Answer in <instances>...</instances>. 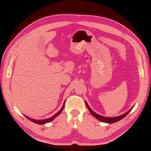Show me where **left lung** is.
Segmentation results:
<instances>
[{
    "label": "left lung",
    "instance_id": "8db88e82",
    "mask_svg": "<svg viewBox=\"0 0 151 151\" xmlns=\"http://www.w3.org/2000/svg\"><path fill=\"white\" fill-rule=\"evenodd\" d=\"M86 106L87 108H88V109H89V111H90V113L92 114V115H93L96 118H97V119L99 121H101L103 122H105V123H115V122H116L118 121H119L122 119H123V118L125 117L128 114H129L130 111L132 109V108H133V107H132L130 110L128 111L127 112H126L125 113L123 114L122 115H120V116H116V117H104V116H103L101 115H98V114L96 113L95 112H94L92 109H91V108L89 106V105L88 104V103H87V102L86 101Z\"/></svg>",
    "mask_w": 151,
    "mask_h": 151
}]
</instances>
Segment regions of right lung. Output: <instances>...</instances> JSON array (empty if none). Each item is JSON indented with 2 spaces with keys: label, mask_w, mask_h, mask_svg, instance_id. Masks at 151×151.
<instances>
[{
  "label": "right lung",
  "mask_w": 151,
  "mask_h": 151,
  "mask_svg": "<svg viewBox=\"0 0 151 151\" xmlns=\"http://www.w3.org/2000/svg\"><path fill=\"white\" fill-rule=\"evenodd\" d=\"M64 105H65V102H64V103H63L62 108L55 114V115H54L53 116L50 117V118H47V119H44V120H35V119H33V118H29V117H28V116H26V115H24V116H26L27 118H28V119L29 120H30V121H31V122H33L36 123V124H39V125L45 124V123H47L52 122V121L53 120H54L55 118L58 115H60V113L62 111L63 108H64Z\"/></svg>",
  "instance_id": "add662e5"
}]
</instances>
